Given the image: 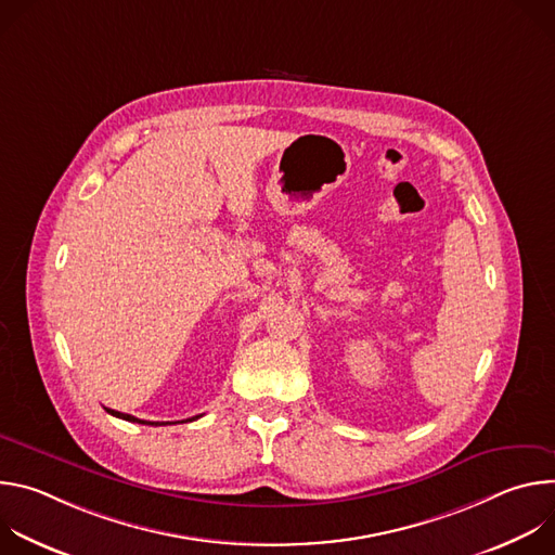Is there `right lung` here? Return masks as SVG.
I'll use <instances>...</instances> for the list:
<instances>
[{"instance_id":"add662e5","label":"right lung","mask_w":555,"mask_h":555,"mask_svg":"<svg viewBox=\"0 0 555 555\" xmlns=\"http://www.w3.org/2000/svg\"><path fill=\"white\" fill-rule=\"evenodd\" d=\"M109 415H114V417H120V420H125V422H133V424H146V426H165V424H160V422H144V420H138V417H133V415H127V413H118V411H112V409H105ZM193 420H197V417H193Z\"/></svg>"}]
</instances>
